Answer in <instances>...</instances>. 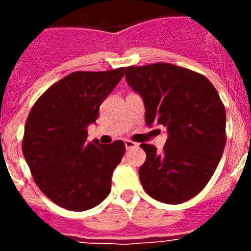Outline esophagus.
I'll return each mask as SVG.
<instances>
[{"label": "esophagus", "instance_id": "1", "mask_svg": "<svg viewBox=\"0 0 251 251\" xmlns=\"http://www.w3.org/2000/svg\"><path fill=\"white\" fill-rule=\"evenodd\" d=\"M124 145H126V148L127 150H130V148H134L138 146V143H136V142H133V141H129V139H126L124 141Z\"/></svg>", "mask_w": 251, "mask_h": 251}]
</instances>
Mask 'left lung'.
<instances>
[{
	"instance_id": "8db88e82",
	"label": "left lung",
	"mask_w": 251,
	"mask_h": 251,
	"mask_svg": "<svg viewBox=\"0 0 251 251\" xmlns=\"http://www.w3.org/2000/svg\"><path fill=\"white\" fill-rule=\"evenodd\" d=\"M126 79L145 101L146 123L162 124L168 138L161 152L142 143L139 168L145 191L177 205L203 190L226 145V112L207 77L182 66L156 63L126 68Z\"/></svg>"
}]
</instances>
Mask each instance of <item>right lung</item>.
Returning <instances> with one entry per match:
<instances>
[{
	"label": "right lung",
	"mask_w": 251,
	"mask_h": 251,
	"mask_svg": "<svg viewBox=\"0 0 251 251\" xmlns=\"http://www.w3.org/2000/svg\"><path fill=\"white\" fill-rule=\"evenodd\" d=\"M123 75L124 68L72 73L52 84L28 113L24 157L37 187L60 207L85 211L109 195L126 145L86 142V128Z\"/></svg>",
	"instance_id": "obj_1"
}]
</instances>
